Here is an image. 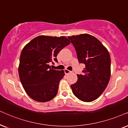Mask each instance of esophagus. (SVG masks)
<instances>
[{
	"instance_id": "obj_1",
	"label": "esophagus",
	"mask_w": 128,
	"mask_h": 128,
	"mask_svg": "<svg viewBox=\"0 0 128 128\" xmlns=\"http://www.w3.org/2000/svg\"><path fill=\"white\" fill-rule=\"evenodd\" d=\"M64 71H65V74H70V73H71V72H72V71H70V70H67V69H66L65 70H64Z\"/></svg>"
}]
</instances>
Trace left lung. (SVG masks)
<instances>
[{"label": "left lung", "instance_id": "8db88e82", "mask_svg": "<svg viewBox=\"0 0 128 128\" xmlns=\"http://www.w3.org/2000/svg\"><path fill=\"white\" fill-rule=\"evenodd\" d=\"M74 46L78 61L86 65L83 75L71 88L74 95L84 102L96 100L106 89L110 76V57L108 50L89 34L68 36Z\"/></svg>", "mask_w": 128, "mask_h": 128}]
</instances>
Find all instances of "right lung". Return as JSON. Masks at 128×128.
<instances>
[{
  "label": "right lung",
  "mask_w": 128,
  "mask_h": 128,
  "mask_svg": "<svg viewBox=\"0 0 128 128\" xmlns=\"http://www.w3.org/2000/svg\"><path fill=\"white\" fill-rule=\"evenodd\" d=\"M70 42L64 36H40L33 38L22 51L18 75L26 92L34 101L44 102L57 95L64 70H56L50 64L58 62L57 56Z\"/></svg>",
  "instance_id": "right-lung-1"
}]
</instances>
